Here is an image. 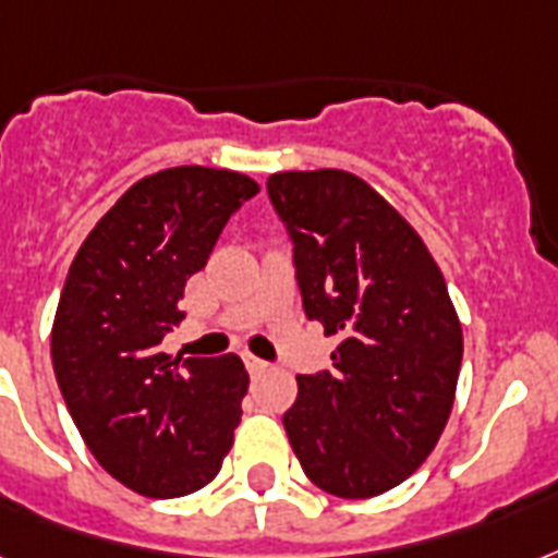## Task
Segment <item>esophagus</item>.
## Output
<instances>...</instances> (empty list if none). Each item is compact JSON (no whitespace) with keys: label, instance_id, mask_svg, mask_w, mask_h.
I'll list each match as a JSON object with an SVG mask.
<instances>
[{"label":"esophagus","instance_id":"34e87169","mask_svg":"<svg viewBox=\"0 0 558 558\" xmlns=\"http://www.w3.org/2000/svg\"><path fill=\"white\" fill-rule=\"evenodd\" d=\"M242 360H245V368H248V374H263L266 368H269V363H266V360H260V356H254V354H245Z\"/></svg>","mask_w":558,"mask_h":558}]
</instances>
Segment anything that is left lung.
<instances>
[{
    "mask_svg": "<svg viewBox=\"0 0 558 558\" xmlns=\"http://www.w3.org/2000/svg\"><path fill=\"white\" fill-rule=\"evenodd\" d=\"M266 190L292 240L304 313L342 339L330 372L298 374L289 445L330 495H383L430 457L453 407L462 327L445 278L363 178L278 172Z\"/></svg>",
    "mask_w": 558,
    "mask_h": 558,
    "instance_id": "1",
    "label": "left lung"
}]
</instances>
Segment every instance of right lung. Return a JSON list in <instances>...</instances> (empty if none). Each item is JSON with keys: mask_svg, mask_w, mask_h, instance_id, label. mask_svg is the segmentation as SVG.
Instances as JSON below:
<instances>
[{"mask_svg": "<svg viewBox=\"0 0 558 558\" xmlns=\"http://www.w3.org/2000/svg\"><path fill=\"white\" fill-rule=\"evenodd\" d=\"M257 181L175 166L131 186L75 254L52 327V365L81 439L122 486L184 497L207 486L240 424L248 372L236 354H163L186 280Z\"/></svg>", "mask_w": 558, "mask_h": 558, "instance_id": "right-lung-1", "label": "right lung"}]
</instances>
